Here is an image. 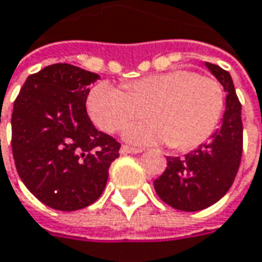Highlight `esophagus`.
I'll return each mask as SVG.
<instances>
[{"instance_id": "1", "label": "esophagus", "mask_w": 262, "mask_h": 262, "mask_svg": "<svg viewBox=\"0 0 262 262\" xmlns=\"http://www.w3.org/2000/svg\"><path fill=\"white\" fill-rule=\"evenodd\" d=\"M139 152H142V149L139 148H132L127 145H123L120 148V154H139Z\"/></svg>"}]
</instances>
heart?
<instances>
[{
  "label": "heart",
  "instance_id": "1",
  "mask_svg": "<svg viewBox=\"0 0 262 262\" xmlns=\"http://www.w3.org/2000/svg\"><path fill=\"white\" fill-rule=\"evenodd\" d=\"M127 89L108 81L96 84L87 98V111L99 129L117 132L127 121L145 116L149 108L151 120L132 123L123 132L124 139L135 145L194 148L212 135L223 114L221 84L191 71L151 74Z\"/></svg>",
  "mask_w": 262,
  "mask_h": 262
}]
</instances>
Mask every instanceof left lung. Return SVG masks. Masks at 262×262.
Wrapping results in <instances>:
<instances>
[{"mask_svg": "<svg viewBox=\"0 0 262 262\" xmlns=\"http://www.w3.org/2000/svg\"><path fill=\"white\" fill-rule=\"evenodd\" d=\"M205 65L227 93L221 126L208 142L185 157H167L166 170L154 181V190L163 202L184 212L206 209L223 199L237 175L242 159V105L231 75L218 65Z\"/></svg>", "mask_w": 262, "mask_h": 262, "instance_id": "left-lung-1", "label": "left lung"}]
</instances>
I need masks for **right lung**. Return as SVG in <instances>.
I'll return each mask as SVG.
<instances>
[{
	"label": "right lung",
	"mask_w": 262,
	"mask_h": 262,
	"mask_svg": "<svg viewBox=\"0 0 262 262\" xmlns=\"http://www.w3.org/2000/svg\"><path fill=\"white\" fill-rule=\"evenodd\" d=\"M99 75L54 63L26 78L14 100L11 148L26 188L56 210H78L105 190L120 144L99 132L85 111Z\"/></svg>",
	"instance_id": "1"
}]
</instances>
